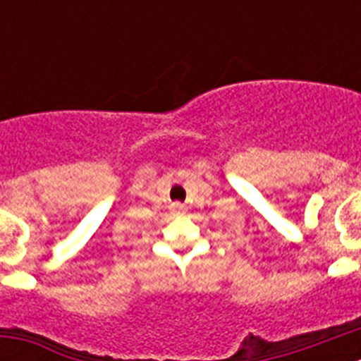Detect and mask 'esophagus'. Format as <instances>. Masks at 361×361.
I'll return each mask as SVG.
<instances>
[{
    "label": "esophagus",
    "instance_id": "34e87169",
    "mask_svg": "<svg viewBox=\"0 0 361 361\" xmlns=\"http://www.w3.org/2000/svg\"><path fill=\"white\" fill-rule=\"evenodd\" d=\"M173 212H175V213H178V215H180V213H184V209H183V206H175Z\"/></svg>",
    "mask_w": 361,
    "mask_h": 361
}]
</instances>
